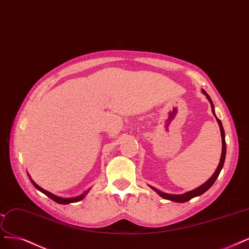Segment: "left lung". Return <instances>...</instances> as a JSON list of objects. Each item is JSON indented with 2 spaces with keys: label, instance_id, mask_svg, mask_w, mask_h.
I'll return each instance as SVG.
<instances>
[{
  "label": "left lung",
  "instance_id": "obj_1",
  "mask_svg": "<svg viewBox=\"0 0 249 249\" xmlns=\"http://www.w3.org/2000/svg\"><path fill=\"white\" fill-rule=\"evenodd\" d=\"M202 91H203L204 95H206L207 99L209 100L210 104H211V108H212V113L214 114V116H215L216 121H217V123H218V124H219V128H220V134H221V139H222V151H221V158H220L219 165H218V167H217V169H216V171H215V173H214V174L212 175V177L208 180L207 182H205V183H204L203 185H201L200 187L196 188V190L191 191V192H188V193H185V194H183V195H170V194H166V193L160 192L159 190H157V188H154V187L151 186V188H152V190H153L154 192H157V193L161 196V198H164V199H166V200H170V201L177 202V203H184V202H187L188 200H191V199L195 198V196H198L204 194L205 192H206L207 190H209V188L212 186V184L214 183V181H215L216 178L218 177V175H219V173H220V170L222 169V167H224V162H225V159H226V149H227V147H226V140H225V131H224V127H222L221 122L216 117L215 113H214L213 103H212L210 97L208 96V93H207L206 91H205L204 89H203Z\"/></svg>",
  "mask_w": 249,
  "mask_h": 249
}]
</instances>
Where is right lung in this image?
Returning <instances> with one entry per match:
<instances>
[{
  "label": "right lung",
  "instance_id": "1",
  "mask_svg": "<svg viewBox=\"0 0 249 249\" xmlns=\"http://www.w3.org/2000/svg\"><path fill=\"white\" fill-rule=\"evenodd\" d=\"M32 180V179H31ZM32 183L34 184V186H35L38 191H40L41 193H43L44 195H46L47 196H49V198L51 199V200H53L54 202H56V203H58V204H69V203H75V202H78V201H80V200H82L83 198H84V196L88 194V192H85L84 194H82L81 196H76V198H68V199H65V198H59V196H54L53 194H51V193H49V192H47V191H45V190H43L42 187H40L38 184H36L35 182L33 181L32 180Z\"/></svg>",
  "mask_w": 249,
  "mask_h": 249
}]
</instances>
